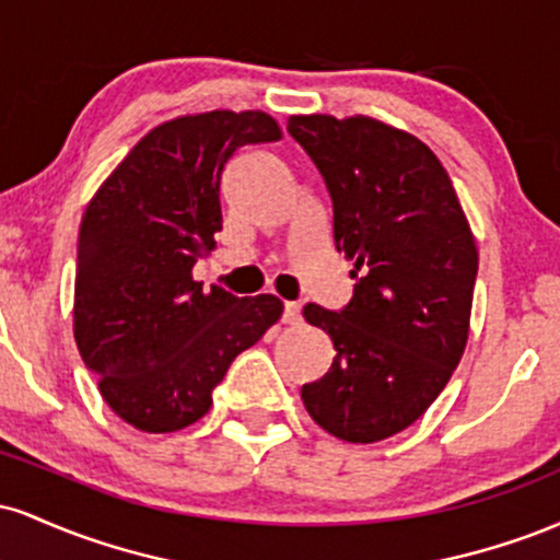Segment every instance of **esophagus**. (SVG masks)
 I'll use <instances>...</instances> for the list:
<instances>
[{
	"label": "esophagus",
	"mask_w": 560,
	"mask_h": 560,
	"mask_svg": "<svg viewBox=\"0 0 560 560\" xmlns=\"http://www.w3.org/2000/svg\"><path fill=\"white\" fill-rule=\"evenodd\" d=\"M302 307L300 302H284V324H300Z\"/></svg>",
	"instance_id": "34e87169"
}]
</instances>
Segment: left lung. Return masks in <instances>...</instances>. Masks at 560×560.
<instances>
[{"label": "left lung", "mask_w": 560, "mask_h": 560, "mask_svg": "<svg viewBox=\"0 0 560 560\" xmlns=\"http://www.w3.org/2000/svg\"><path fill=\"white\" fill-rule=\"evenodd\" d=\"M287 131L324 176L334 244L355 262L342 311L302 307L337 350L302 402L320 429L369 445L421 419L460 363L477 242L447 171L410 133L363 115H292Z\"/></svg>", "instance_id": "8db88e82"}]
</instances>
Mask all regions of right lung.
Returning <instances> with one entry per match:
<instances>
[{
  "label": "right lung",
  "mask_w": 560,
  "mask_h": 560,
  "mask_svg": "<svg viewBox=\"0 0 560 560\" xmlns=\"http://www.w3.org/2000/svg\"><path fill=\"white\" fill-rule=\"evenodd\" d=\"M258 110L184 115L152 128L100 186L79 231L73 334L102 397L139 432L202 419L231 361L284 302L205 292L191 268L221 231V176L244 144L279 141Z\"/></svg>",
  "instance_id": "add662e5"
}]
</instances>
